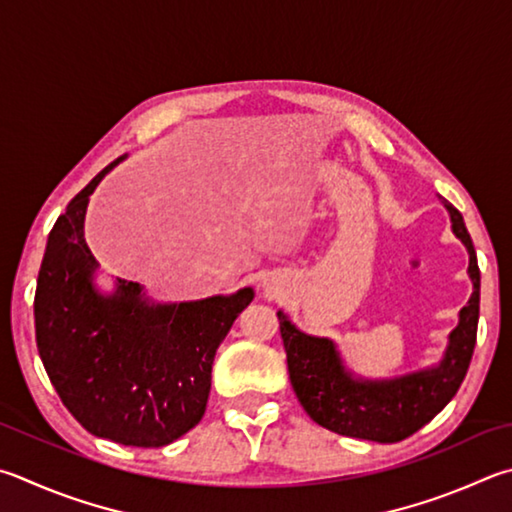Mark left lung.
<instances>
[{
  "label": "left lung",
  "mask_w": 512,
  "mask_h": 512,
  "mask_svg": "<svg viewBox=\"0 0 512 512\" xmlns=\"http://www.w3.org/2000/svg\"><path fill=\"white\" fill-rule=\"evenodd\" d=\"M450 210L452 230L470 253V280L475 291L459 313V327L450 333V345L436 369L421 371L387 383L353 380L327 338L297 331L280 311V333L286 349L288 376L302 407L327 430L376 443H396L421 430L459 392L468 374L477 342L479 322V264L470 232L461 212L443 199Z\"/></svg>",
  "instance_id": "obj_1"
}]
</instances>
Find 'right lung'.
Listing matches in <instances>:
<instances>
[{
    "instance_id": "1",
    "label": "right lung",
    "mask_w": 512,
    "mask_h": 512,
    "mask_svg": "<svg viewBox=\"0 0 512 512\" xmlns=\"http://www.w3.org/2000/svg\"><path fill=\"white\" fill-rule=\"evenodd\" d=\"M123 159L98 172L55 221L37 275L35 340L55 392L87 432L161 448L201 421L217 347L255 293L170 306H150L134 282H120L116 295L96 293L85 212L89 194Z\"/></svg>"
}]
</instances>
